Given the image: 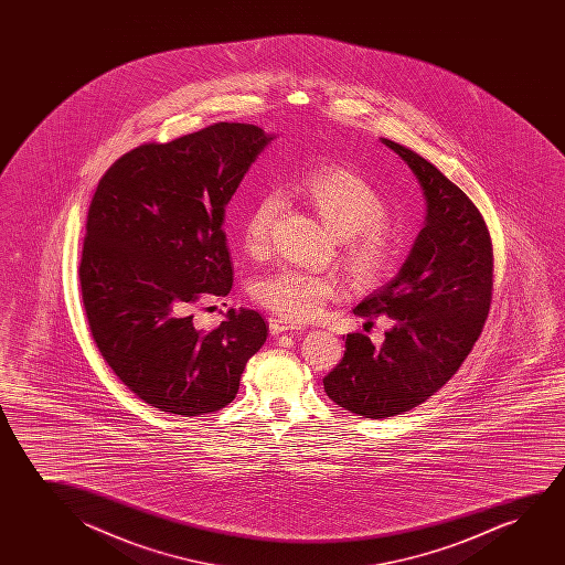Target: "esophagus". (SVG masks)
<instances>
[{
	"label": "esophagus",
	"instance_id": "obj_1",
	"mask_svg": "<svg viewBox=\"0 0 565 565\" xmlns=\"http://www.w3.org/2000/svg\"><path fill=\"white\" fill-rule=\"evenodd\" d=\"M294 330H301V324L297 322H289L286 318H270V332L276 333L294 332Z\"/></svg>",
	"mask_w": 565,
	"mask_h": 565
}]
</instances>
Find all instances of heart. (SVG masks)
I'll return each mask as SVG.
<instances>
[{"mask_svg": "<svg viewBox=\"0 0 565 565\" xmlns=\"http://www.w3.org/2000/svg\"><path fill=\"white\" fill-rule=\"evenodd\" d=\"M294 193L340 235L349 271L359 284H372L394 266L397 233L384 217V196L363 173L343 166H320L295 181ZM281 206L278 191H264L253 202L241 225L248 255L264 256L270 250ZM340 287L333 274L281 268L256 279L253 297L286 320L305 322L318 317Z\"/></svg>", "mask_w": 565, "mask_h": 565, "instance_id": "heart-1", "label": "heart"}]
</instances>
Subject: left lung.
I'll use <instances>...</instances> for the list:
<instances>
[{
    "label": "left lung",
    "instance_id": "8db88e82",
    "mask_svg": "<svg viewBox=\"0 0 565 565\" xmlns=\"http://www.w3.org/2000/svg\"><path fill=\"white\" fill-rule=\"evenodd\" d=\"M382 142L418 179L426 217L399 274L353 310L392 318L386 340L376 348L366 333H348L343 359L324 376L328 397L364 418L402 415L459 371L487 322L494 271L490 233L471 199L423 156Z\"/></svg>",
    "mask_w": 565,
    "mask_h": 565
}]
</instances>
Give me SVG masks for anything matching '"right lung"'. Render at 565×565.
Instances as JSON below:
<instances>
[{
    "instance_id": "right-lung-1",
    "label": "right lung",
    "mask_w": 565,
    "mask_h": 565,
    "mask_svg": "<svg viewBox=\"0 0 565 565\" xmlns=\"http://www.w3.org/2000/svg\"><path fill=\"white\" fill-rule=\"evenodd\" d=\"M271 140L256 125H210L140 145L96 186L78 266L86 320L109 369L156 409H224L266 341L256 310L230 309L206 332L193 309L232 291L225 206Z\"/></svg>"
}]
</instances>
